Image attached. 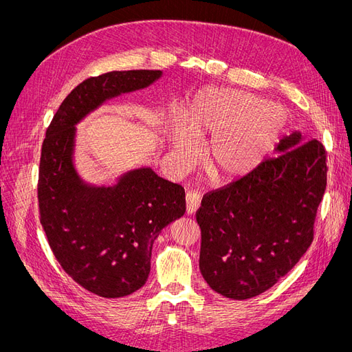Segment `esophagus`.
<instances>
[{
    "label": "esophagus",
    "mask_w": 352,
    "mask_h": 352,
    "mask_svg": "<svg viewBox=\"0 0 352 352\" xmlns=\"http://www.w3.org/2000/svg\"><path fill=\"white\" fill-rule=\"evenodd\" d=\"M201 206V194L195 192V190H189L186 194V211L188 214H194V212Z\"/></svg>",
    "instance_id": "esophagus-1"
}]
</instances>
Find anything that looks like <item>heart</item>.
Returning a JSON list of instances; mask_svg holds the SVG:
<instances>
[{
	"label": "heart",
	"instance_id": "1",
	"mask_svg": "<svg viewBox=\"0 0 352 352\" xmlns=\"http://www.w3.org/2000/svg\"><path fill=\"white\" fill-rule=\"evenodd\" d=\"M287 124V111L247 91L207 88L194 100L186 120L175 114L167 124L172 154L190 163L198 141L211 138L206 166L212 176L233 179L260 166L273 150Z\"/></svg>",
	"mask_w": 352,
	"mask_h": 352
}]
</instances>
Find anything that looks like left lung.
Returning <instances> with one entry per match:
<instances>
[{
	"mask_svg": "<svg viewBox=\"0 0 352 352\" xmlns=\"http://www.w3.org/2000/svg\"><path fill=\"white\" fill-rule=\"evenodd\" d=\"M278 157L230 186L207 194L197 211L199 270L212 291L248 300L289 273L313 242L326 189V151L296 131Z\"/></svg>",
	"mask_w": 352,
	"mask_h": 352,
	"instance_id": "obj_1",
	"label": "left lung"
}]
</instances>
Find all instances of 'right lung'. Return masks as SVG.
I'll use <instances>...</instances> for the list:
<instances>
[{"mask_svg": "<svg viewBox=\"0 0 352 352\" xmlns=\"http://www.w3.org/2000/svg\"><path fill=\"white\" fill-rule=\"evenodd\" d=\"M162 76V70H129L82 82L61 102L42 145L38 198L50 247L73 280L104 298L145 285L155 239L185 214V190L148 166L127 170L113 185L87 182L74 163L76 126L107 101Z\"/></svg>", "mask_w": 352, "mask_h": 352, "instance_id": "obj_1", "label": "right lung"}]
</instances>
